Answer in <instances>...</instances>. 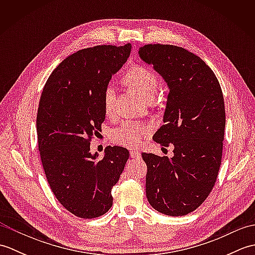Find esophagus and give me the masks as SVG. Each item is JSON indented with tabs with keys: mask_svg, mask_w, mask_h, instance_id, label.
<instances>
[{
	"mask_svg": "<svg viewBox=\"0 0 255 255\" xmlns=\"http://www.w3.org/2000/svg\"><path fill=\"white\" fill-rule=\"evenodd\" d=\"M130 156L132 159H139L140 158V152L137 150H131L130 151Z\"/></svg>",
	"mask_w": 255,
	"mask_h": 255,
	"instance_id": "obj_1",
	"label": "esophagus"
}]
</instances>
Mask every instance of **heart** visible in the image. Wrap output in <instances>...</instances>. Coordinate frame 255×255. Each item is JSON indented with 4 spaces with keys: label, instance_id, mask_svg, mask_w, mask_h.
I'll return each instance as SVG.
<instances>
[{
    "label": "heart",
    "instance_id": "obj_1",
    "mask_svg": "<svg viewBox=\"0 0 255 255\" xmlns=\"http://www.w3.org/2000/svg\"><path fill=\"white\" fill-rule=\"evenodd\" d=\"M125 81L131 89L137 91L144 99L152 97L159 86V79L152 70L144 66H134L125 74ZM115 90L107 85L103 95L104 112L107 116H113ZM151 131V128L143 123L125 122L112 132L113 141L127 148H136L142 143L144 137Z\"/></svg>",
    "mask_w": 255,
    "mask_h": 255
}]
</instances>
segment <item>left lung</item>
<instances>
[{
	"label": "left lung",
	"mask_w": 255,
	"mask_h": 255,
	"mask_svg": "<svg viewBox=\"0 0 255 255\" xmlns=\"http://www.w3.org/2000/svg\"><path fill=\"white\" fill-rule=\"evenodd\" d=\"M139 56L169 85L162 125L153 140L174 145L172 158L142 153L150 205L167 216H184L213 191L223 158L226 112L220 84L207 64L173 45L150 44Z\"/></svg>",
	"instance_id": "left-lung-1"
}]
</instances>
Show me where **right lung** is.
<instances>
[{
	"label": "right lung",
	"mask_w": 255,
	"mask_h": 255,
	"mask_svg": "<svg viewBox=\"0 0 255 255\" xmlns=\"http://www.w3.org/2000/svg\"><path fill=\"white\" fill-rule=\"evenodd\" d=\"M131 45L95 46L74 52L49 75L37 112L38 150L58 202L74 216L100 217L113 205L112 188L129 158L123 147H107L103 159L90 143L105 121L103 95Z\"/></svg>",
	"instance_id": "add662e5"
}]
</instances>
